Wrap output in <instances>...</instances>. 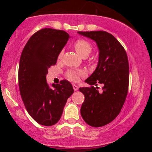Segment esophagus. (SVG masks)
<instances>
[{"mask_svg":"<svg viewBox=\"0 0 152 152\" xmlns=\"http://www.w3.org/2000/svg\"><path fill=\"white\" fill-rule=\"evenodd\" d=\"M72 87H73V89H74V91H77L78 90V86H77V85H75V84H72Z\"/></svg>","mask_w":152,"mask_h":152,"instance_id":"1","label":"esophagus"}]
</instances>
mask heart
<instances>
[{
    "instance_id": "1",
    "label": "heart",
    "mask_w": 152,
    "mask_h": 152,
    "mask_svg": "<svg viewBox=\"0 0 152 152\" xmlns=\"http://www.w3.org/2000/svg\"><path fill=\"white\" fill-rule=\"evenodd\" d=\"M75 49L77 53L79 55L82 56V57H84L86 55H88L91 52V45L90 43L88 42V41L84 40V39H78L77 41L75 43L74 45ZM62 52L59 53V58H61L62 56ZM83 73L80 71H76V70H69L66 74V76L69 79V80L72 81H77L78 80V77L80 75H82Z\"/></svg>"
}]
</instances>
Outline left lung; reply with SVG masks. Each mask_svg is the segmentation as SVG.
<instances>
[{"label":"left lung","instance_id":"8db88e82","mask_svg":"<svg viewBox=\"0 0 152 152\" xmlns=\"http://www.w3.org/2000/svg\"><path fill=\"white\" fill-rule=\"evenodd\" d=\"M92 39L99 50L95 71L85 80L91 87L80 88L85 99L81 107L82 117L88 125L99 127L117 117L128 93L129 66L125 50L113 35L105 31L77 32ZM102 84L103 92L92 86Z\"/></svg>","mask_w":152,"mask_h":152}]
</instances>
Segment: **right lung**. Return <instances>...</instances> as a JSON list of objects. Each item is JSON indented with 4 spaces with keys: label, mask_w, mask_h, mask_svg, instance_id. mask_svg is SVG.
Wrapping results in <instances>:
<instances>
[{
    "label": "right lung",
    "mask_w": 152,
    "mask_h": 152,
    "mask_svg": "<svg viewBox=\"0 0 152 152\" xmlns=\"http://www.w3.org/2000/svg\"><path fill=\"white\" fill-rule=\"evenodd\" d=\"M65 31L44 28L34 33L25 45L18 67V86L26 110L44 126L59 121L67 99L74 93L66 80L51 86L46 75L57 63L59 53L70 38Z\"/></svg>",
    "instance_id": "add662e5"
}]
</instances>
